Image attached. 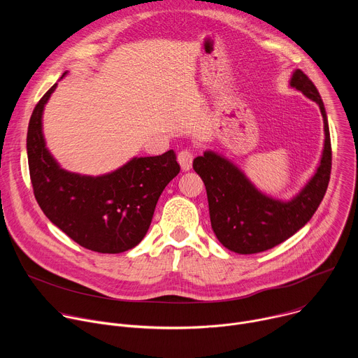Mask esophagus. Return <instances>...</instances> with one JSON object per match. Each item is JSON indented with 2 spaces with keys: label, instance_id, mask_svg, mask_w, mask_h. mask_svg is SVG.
<instances>
[{
  "label": "esophagus",
  "instance_id": "1",
  "mask_svg": "<svg viewBox=\"0 0 358 358\" xmlns=\"http://www.w3.org/2000/svg\"><path fill=\"white\" fill-rule=\"evenodd\" d=\"M192 159H194V156H192V152H191L189 150H182V151L178 152L177 162L180 163L182 171H189V170H191V167H192Z\"/></svg>",
  "mask_w": 358,
  "mask_h": 358
}]
</instances>
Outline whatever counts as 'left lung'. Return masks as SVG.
I'll return each instance as SVG.
<instances>
[{
	"label": "left lung",
	"instance_id": "left-lung-1",
	"mask_svg": "<svg viewBox=\"0 0 358 358\" xmlns=\"http://www.w3.org/2000/svg\"><path fill=\"white\" fill-rule=\"evenodd\" d=\"M289 86L315 101L324 124L320 162L297 194L280 199L262 192L234 162L214 150L203 151L192 163L195 173L206 184L214 234L235 253L264 252L289 239L312 220L329 185L331 144L323 100L313 82L300 69L293 71Z\"/></svg>",
	"mask_w": 358,
	"mask_h": 358
}]
</instances>
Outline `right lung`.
<instances>
[{"mask_svg":"<svg viewBox=\"0 0 358 358\" xmlns=\"http://www.w3.org/2000/svg\"><path fill=\"white\" fill-rule=\"evenodd\" d=\"M68 71L62 75L66 76ZM61 78V79H62ZM58 83L35 106L27 152L35 198L46 218L80 246L122 253L145 236L157 201L180 173L173 150L155 157H133L101 176L71 173L50 155L42 130L43 109Z\"/></svg>","mask_w":358,"mask_h":358,"instance_id":"add662e5","label":"right lung"}]
</instances>
